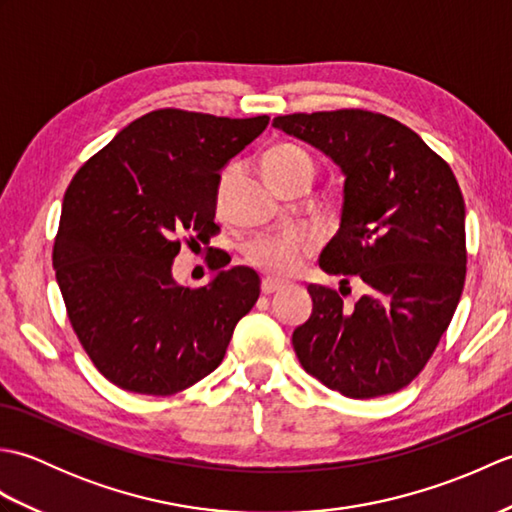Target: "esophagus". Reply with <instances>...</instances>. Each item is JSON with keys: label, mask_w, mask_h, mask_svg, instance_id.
<instances>
[{"label": "esophagus", "mask_w": 512, "mask_h": 512, "mask_svg": "<svg viewBox=\"0 0 512 512\" xmlns=\"http://www.w3.org/2000/svg\"><path fill=\"white\" fill-rule=\"evenodd\" d=\"M281 288H284V281H277V279H270V277H266L262 281L264 295H275V292H279Z\"/></svg>", "instance_id": "obj_1"}]
</instances>
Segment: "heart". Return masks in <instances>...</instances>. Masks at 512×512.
Segmentation results:
<instances>
[{
  "label": "heart",
  "mask_w": 512,
  "mask_h": 512,
  "mask_svg": "<svg viewBox=\"0 0 512 512\" xmlns=\"http://www.w3.org/2000/svg\"><path fill=\"white\" fill-rule=\"evenodd\" d=\"M264 167L270 182L277 184L281 178L288 176V173L297 171L301 167H306L314 173V160L308 151L299 145H279L268 151ZM231 178H233V169H226L220 180V191H217L220 202H224L226 198ZM310 250H312L310 237H306L303 233H281L273 237H257L253 242H248L244 248V257L250 266H255L266 275L288 277L292 273H297Z\"/></svg>",
  "instance_id": "b5f03b06"
}]
</instances>
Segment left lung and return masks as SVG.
Wrapping results in <instances>:
<instances>
[{"label":"left lung","mask_w":512,"mask_h":512,"mask_svg":"<svg viewBox=\"0 0 512 512\" xmlns=\"http://www.w3.org/2000/svg\"><path fill=\"white\" fill-rule=\"evenodd\" d=\"M273 125L341 169V224L319 266L341 286H365L354 306L343 303V288H308L312 314L292 332L299 363L347 398L394 394L427 365L462 297L458 180L416 132L383 114H288Z\"/></svg>","instance_id":"obj_1"}]
</instances>
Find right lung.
<instances>
[{"label":"right lung","mask_w":512,"mask_h":512,"mask_svg":"<svg viewBox=\"0 0 512 512\" xmlns=\"http://www.w3.org/2000/svg\"><path fill=\"white\" fill-rule=\"evenodd\" d=\"M270 118L156 110L92 156L63 195L52 266L72 328L125 391L171 396L222 363L259 297L253 268L191 290L173 279L182 237L215 231L220 171Z\"/></svg>","instance_id":"obj_1"}]
</instances>
